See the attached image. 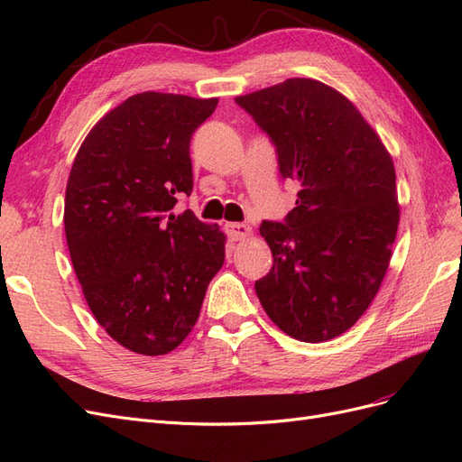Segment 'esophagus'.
Listing matches in <instances>:
<instances>
[{"label":"esophagus","mask_w":462,"mask_h":462,"mask_svg":"<svg viewBox=\"0 0 462 462\" xmlns=\"http://www.w3.org/2000/svg\"><path fill=\"white\" fill-rule=\"evenodd\" d=\"M226 231L231 241H243L245 236L253 233V229H250L246 223H226Z\"/></svg>","instance_id":"esophagus-1"}]
</instances>
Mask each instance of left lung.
Returning <instances> with one entry per match:
<instances>
[{
	"label": "left lung",
	"mask_w": 462,
	"mask_h": 462,
	"mask_svg": "<svg viewBox=\"0 0 462 462\" xmlns=\"http://www.w3.org/2000/svg\"><path fill=\"white\" fill-rule=\"evenodd\" d=\"M235 102L299 185L285 221L260 226L273 265L256 295L291 337L329 341L366 312L387 272L399 226L393 160L360 111L319 80L287 79Z\"/></svg>",
	"instance_id": "8db88e82"
}]
</instances>
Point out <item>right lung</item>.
<instances>
[{"mask_svg": "<svg viewBox=\"0 0 462 462\" xmlns=\"http://www.w3.org/2000/svg\"><path fill=\"white\" fill-rule=\"evenodd\" d=\"M217 97L143 92L94 125L65 190V236L94 318L136 355H167L200 316L226 235L190 209V138Z\"/></svg>", "mask_w": 462, "mask_h": 462, "instance_id": "1", "label": "right lung"}]
</instances>
